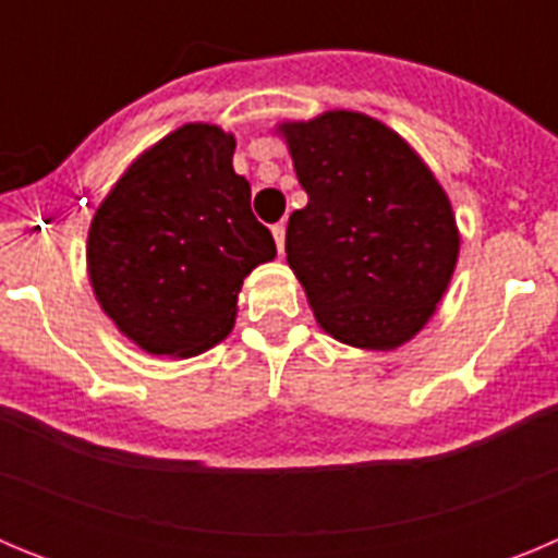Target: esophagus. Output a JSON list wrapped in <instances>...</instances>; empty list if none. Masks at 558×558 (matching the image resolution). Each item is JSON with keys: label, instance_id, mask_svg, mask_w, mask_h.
<instances>
[{"label": "esophagus", "instance_id": "obj_1", "mask_svg": "<svg viewBox=\"0 0 558 558\" xmlns=\"http://www.w3.org/2000/svg\"><path fill=\"white\" fill-rule=\"evenodd\" d=\"M270 231H274L276 248H279V254H282V251H284V223H276Z\"/></svg>", "mask_w": 558, "mask_h": 558}]
</instances>
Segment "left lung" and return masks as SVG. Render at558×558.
<instances>
[{"label": "left lung", "instance_id": "obj_1", "mask_svg": "<svg viewBox=\"0 0 558 558\" xmlns=\"http://www.w3.org/2000/svg\"><path fill=\"white\" fill-rule=\"evenodd\" d=\"M307 206L288 220V265L335 340L391 352L425 329L450 288L458 234L445 186L386 122L332 108L282 122Z\"/></svg>", "mask_w": 558, "mask_h": 558}]
</instances>
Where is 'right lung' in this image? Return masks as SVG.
<instances>
[{"mask_svg": "<svg viewBox=\"0 0 558 558\" xmlns=\"http://www.w3.org/2000/svg\"><path fill=\"white\" fill-rule=\"evenodd\" d=\"M234 136L186 122L131 161L88 226L97 304L159 357H195L234 329L236 295L276 243L236 175Z\"/></svg>", "mask_w": 558, "mask_h": 558, "instance_id": "obj_1", "label": "right lung"}]
</instances>
